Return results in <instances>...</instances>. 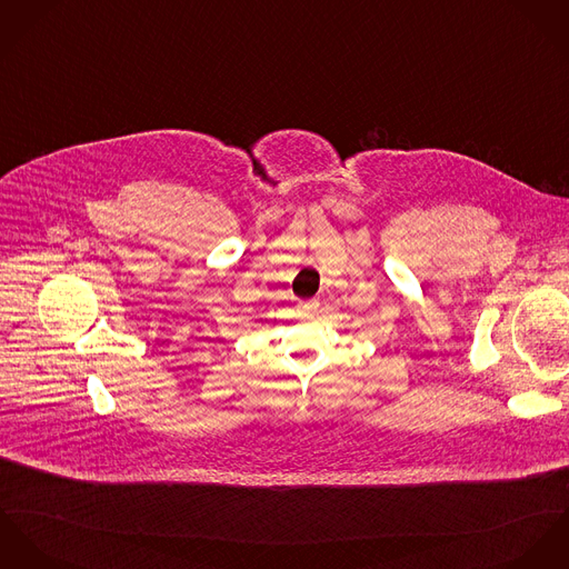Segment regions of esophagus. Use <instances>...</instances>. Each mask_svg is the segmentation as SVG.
Returning <instances> with one entry per match:
<instances>
[{"label": "esophagus", "mask_w": 569, "mask_h": 569, "mask_svg": "<svg viewBox=\"0 0 569 569\" xmlns=\"http://www.w3.org/2000/svg\"><path fill=\"white\" fill-rule=\"evenodd\" d=\"M316 309H318V301H316V299H313V301H301V303H299V311L306 313V316L313 313Z\"/></svg>", "instance_id": "obj_1"}]
</instances>
